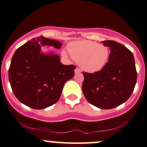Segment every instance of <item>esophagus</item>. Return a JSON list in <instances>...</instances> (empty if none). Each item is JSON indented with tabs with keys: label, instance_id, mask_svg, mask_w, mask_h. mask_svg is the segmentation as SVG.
Listing matches in <instances>:
<instances>
[{
	"label": "esophagus",
	"instance_id": "34e87169",
	"mask_svg": "<svg viewBox=\"0 0 147 147\" xmlns=\"http://www.w3.org/2000/svg\"><path fill=\"white\" fill-rule=\"evenodd\" d=\"M75 73H80L81 70L79 68H76L75 70Z\"/></svg>",
	"mask_w": 147,
	"mask_h": 147
}]
</instances>
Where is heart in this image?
Masks as SVG:
<instances>
[{
  "label": "heart",
  "instance_id": "heart-1",
  "mask_svg": "<svg viewBox=\"0 0 147 147\" xmlns=\"http://www.w3.org/2000/svg\"><path fill=\"white\" fill-rule=\"evenodd\" d=\"M68 51L81 68L89 72L101 70L105 65L109 55V49L105 45L86 40L70 43ZM63 52L66 55V52Z\"/></svg>",
  "mask_w": 147,
  "mask_h": 147
}]
</instances>
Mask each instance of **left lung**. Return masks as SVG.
<instances>
[{"mask_svg": "<svg viewBox=\"0 0 147 147\" xmlns=\"http://www.w3.org/2000/svg\"><path fill=\"white\" fill-rule=\"evenodd\" d=\"M109 47V61L98 72H83L82 91L92 105L111 109L127 101L137 82V71L133 53L115 41H102Z\"/></svg>", "mask_w": 147, "mask_h": 147, "instance_id": "1", "label": "left lung"}]
</instances>
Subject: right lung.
<instances>
[{
  "label": "right lung",
  "instance_id": "1",
  "mask_svg": "<svg viewBox=\"0 0 147 147\" xmlns=\"http://www.w3.org/2000/svg\"><path fill=\"white\" fill-rule=\"evenodd\" d=\"M59 41L43 36L32 38L14 52L9 68V81L16 97L34 109H43L59 99L64 84L73 77L74 65L61 63L59 55H45L41 47L60 49Z\"/></svg>",
  "mask_w": 147,
  "mask_h": 147
}]
</instances>
